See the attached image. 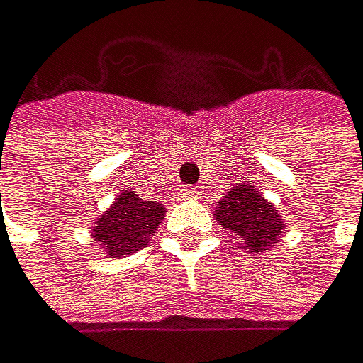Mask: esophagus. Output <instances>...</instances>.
Wrapping results in <instances>:
<instances>
[{
  "instance_id": "34e87169",
  "label": "esophagus",
  "mask_w": 363,
  "mask_h": 363,
  "mask_svg": "<svg viewBox=\"0 0 363 363\" xmlns=\"http://www.w3.org/2000/svg\"><path fill=\"white\" fill-rule=\"evenodd\" d=\"M195 195H197V189H193V186H182V189L177 191L179 199H193Z\"/></svg>"
}]
</instances>
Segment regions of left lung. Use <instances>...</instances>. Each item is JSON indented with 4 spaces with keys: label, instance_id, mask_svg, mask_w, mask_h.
I'll use <instances>...</instances> for the list:
<instances>
[{
    "label": "left lung",
    "instance_id": "1",
    "mask_svg": "<svg viewBox=\"0 0 363 363\" xmlns=\"http://www.w3.org/2000/svg\"><path fill=\"white\" fill-rule=\"evenodd\" d=\"M216 220L254 254L274 247L283 233L281 216L276 208L262 195H258V191H254V186L247 184L235 186L229 195L220 199Z\"/></svg>",
    "mask_w": 363,
    "mask_h": 363
}]
</instances>
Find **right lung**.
Returning <instances> with one entry per match:
<instances>
[{"instance_id": "right-lung-1", "label": "right lung", "mask_w": 363, "mask_h": 363, "mask_svg": "<svg viewBox=\"0 0 363 363\" xmlns=\"http://www.w3.org/2000/svg\"><path fill=\"white\" fill-rule=\"evenodd\" d=\"M164 220V206L145 202L137 193H118L116 204L94 224V240L109 256H128L139 251Z\"/></svg>"}]
</instances>
